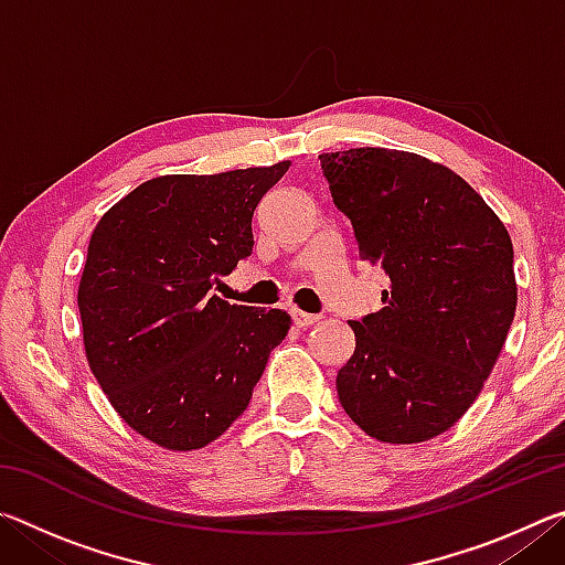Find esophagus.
I'll return each instance as SVG.
<instances>
[{
	"mask_svg": "<svg viewBox=\"0 0 565 565\" xmlns=\"http://www.w3.org/2000/svg\"><path fill=\"white\" fill-rule=\"evenodd\" d=\"M291 321H294V327L309 329V327H313V323L319 321V317H313V313H306L301 309H291Z\"/></svg>",
	"mask_w": 565,
	"mask_h": 565,
	"instance_id": "34e87169",
	"label": "esophagus"
}]
</instances>
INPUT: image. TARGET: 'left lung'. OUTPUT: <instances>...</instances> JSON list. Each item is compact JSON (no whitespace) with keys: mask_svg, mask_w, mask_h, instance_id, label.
I'll return each instance as SVG.
<instances>
[{"mask_svg":"<svg viewBox=\"0 0 565 565\" xmlns=\"http://www.w3.org/2000/svg\"><path fill=\"white\" fill-rule=\"evenodd\" d=\"M319 159L359 259L388 276L384 309L349 321L356 349L337 376L339 401L376 441H428L471 408L509 337L511 236L468 181L414 151Z\"/></svg>","mask_w":565,"mask_h":565,"instance_id":"1","label":"left lung"}]
</instances>
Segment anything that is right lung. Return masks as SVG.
I'll list each match as a JSON object with an SVG mask.
<instances>
[{"label": "right lung", "instance_id": "right-lung-1", "mask_svg": "<svg viewBox=\"0 0 565 565\" xmlns=\"http://www.w3.org/2000/svg\"><path fill=\"white\" fill-rule=\"evenodd\" d=\"M289 167L149 179L94 226L76 291L84 353L124 424L167 451L216 441L289 333L281 309L209 296L252 254L256 206Z\"/></svg>", "mask_w": 565, "mask_h": 565}]
</instances>
